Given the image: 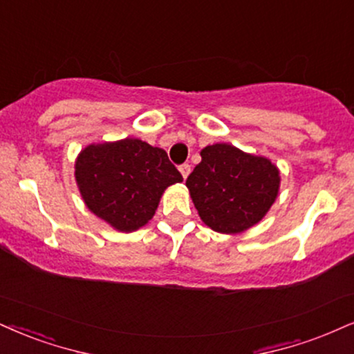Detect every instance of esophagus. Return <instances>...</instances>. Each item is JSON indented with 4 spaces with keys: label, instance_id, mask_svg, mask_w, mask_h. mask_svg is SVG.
Returning a JSON list of instances; mask_svg holds the SVG:
<instances>
[{
    "label": "esophagus",
    "instance_id": "esophagus-1",
    "mask_svg": "<svg viewBox=\"0 0 354 354\" xmlns=\"http://www.w3.org/2000/svg\"><path fill=\"white\" fill-rule=\"evenodd\" d=\"M178 170H180L182 177L187 178V177H189V174H190V165H189V164H182V165H178Z\"/></svg>",
    "mask_w": 354,
    "mask_h": 354
}]
</instances>
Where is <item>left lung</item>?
Returning <instances> with one entry per match:
<instances>
[{"mask_svg":"<svg viewBox=\"0 0 354 354\" xmlns=\"http://www.w3.org/2000/svg\"><path fill=\"white\" fill-rule=\"evenodd\" d=\"M200 156L202 162L185 184L203 223L231 234L263 220L279 192L276 165L231 144L207 146Z\"/></svg>","mask_w":354,"mask_h":354,"instance_id":"1","label":"left lung"}]
</instances>
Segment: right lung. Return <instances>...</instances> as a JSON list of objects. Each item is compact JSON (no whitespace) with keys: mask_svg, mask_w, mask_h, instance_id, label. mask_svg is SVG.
I'll list each match as a JSON object with an SVG mask.
<instances>
[{"mask_svg":"<svg viewBox=\"0 0 354 354\" xmlns=\"http://www.w3.org/2000/svg\"><path fill=\"white\" fill-rule=\"evenodd\" d=\"M75 178L86 207L124 233L146 225L162 192L184 180L167 152L133 138L85 147Z\"/></svg>","mask_w":354,"mask_h":354,"instance_id":"1","label":"right lung"}]
</instances>
